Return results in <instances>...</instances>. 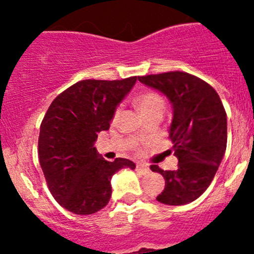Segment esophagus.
<instances>
[{
  "label": "esophagus",
  "mask_w": 254,
  "mask_h": 254,
  "mask_svg": "<svg viewBox=\"0 0 254 254\" xmlns=\"http://www.w3.org/2000/svg\"><path fill=\"white\" fill-rule=\"evenodd\" d=\"M136 170L140 171V172H141L142 175H146V173H148L150 168H148V166L145 165V163H137V165H136Z\"/></svg>",
  "instance_id": "1"
}]
</instances>
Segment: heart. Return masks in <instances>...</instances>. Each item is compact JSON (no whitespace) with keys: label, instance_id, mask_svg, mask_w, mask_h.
Instances as JSON below:
<instances>
[{"label":"heart","instance_id":"obj_1","mask_svg":"<svg viewBox=\"0 0 254 254\" xmlns=\"http://www.w3.org/2000/svg\"><path fill=\"white\" fill-rule=\"evenodd\" d=\"M135 106L143 117H148V115L156 114V113L162 114L165 111L166 103L162 96L157 92L143 91L135 98ZM115 115H117V113H115Z\"/></svg>","mask_w":254,"mask_h":254}]
</instances>
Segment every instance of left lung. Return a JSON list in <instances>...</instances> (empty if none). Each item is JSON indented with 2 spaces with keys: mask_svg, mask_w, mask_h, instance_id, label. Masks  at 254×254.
<instances>
[{
  "mask_svg": "<svg viewBox=\"0 0 254 254\" xmlns=\"http://www.w3.org/2000/svg\"><path fill=\"white\" fill-rule=\"evenodd\" d=\"M137 78L165 94L173 108L170 139L178 167L163 171L151 166L166 181L156 199L167 205L191 203L210 186L226 151L227 119L221 99L205 81L182 71Z\"/></svg>",
  "mask_w": 254,
  "mask_h": 254,
  "instance_id": "obj_1",
  "label": "left lung"
}]
</instances>
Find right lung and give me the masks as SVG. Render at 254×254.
Masks as SVG:
<instances>
[{
  "label": "right lung",
  "instance_id": "1",
  "mask_svg": "<svg viewBox=\"0 0 254 254\" xmlns=\"http://www.w3.org/2000/svg\"><path fill=\"white\" fill-rule=\"evenodd\" d=\"M136 79L79 81L54 99L43 119L40 166L55 200L73 214L103 209L112 196L113 175L124 167L135 168L127 158L106 161L94 142L99 132L109 129L115 109Z\"/></svg>",
  "mask_w": 254,
  "mask_h": 254
}]
</instances>
